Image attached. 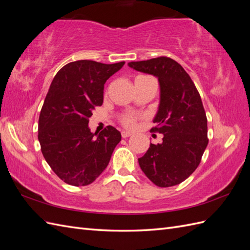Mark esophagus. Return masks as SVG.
Listing matches in <instances>:
<instances>
[{
	"label": "esophagus",
	"mask_w": 250,
	"mask_h": 250,
	"mask_svg": "<svg viewBox=\"0 0 250 250\" xmlns=\"http://www.w3.org/2000/svg\"><path fill=\"white\" fill-rule=\"evenodd\" d=\"M121 135H122L123 139H126V138L131 137V133L130 132H127V131H122V132H121Z\"/></svg>",
	"instance_id": "obj_1"
}]
</instances>
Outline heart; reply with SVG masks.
<instances>
[{"label":"heart","mask_w":250,"mask_h":250,"mask_svg":"<svg viewBox=\"0 0 250 250\" xmlns=\"http://www.w3.org/2000/svg\"><path fill=\"white\" fill-rule=\"evenodd\" d=\"M137 120L138 117L132 115V113H124V115H122L120 118V123L125 128L132 129V128H134L135 125H137Z\"/></svg>","instance_id":"heart-1"}]
</instances>
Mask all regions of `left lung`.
<instances>
[{
  "label": "left lung",
  "mask_w": 250,
  "mask_h": 250,
  "mask_svg": "<svg viewBox=\"0 0 250 250\" xmlns=\"http://www.w3.org/2000/svg\"><path fill=\"white\" fill-rule=\"evenodd\" d=\"M135 71L154 75L161 102L151 132L163 133L161 144H150L139 158L142 171L161 188L179 185L197 169L206 150L208 119L193 80L177 62L161 56L128 63Z\"/></svg>",
  "instance_id": "1"
}]
</instances>
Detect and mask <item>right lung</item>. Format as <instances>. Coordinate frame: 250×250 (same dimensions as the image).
<instances>
[{
	"mask_svg": "<svg viewBox=\"0 0 250 250\" xmlns=\"http://www.w3.org/2000/svg\"><path fill=\"white\" fill-rule=\"evenodd\" d=\"M124 63L77 60L62 66L51 83L39 119V141L44 160L67 185L92 184L121 141L112 126L90 132L88 118L103 103L104 83Z\"/></svg>",
	"mask_w": 250,
	"mask_h": 250,
	"instance_id": "add662e5",
	"label": "right lung"
}]
</instances>
